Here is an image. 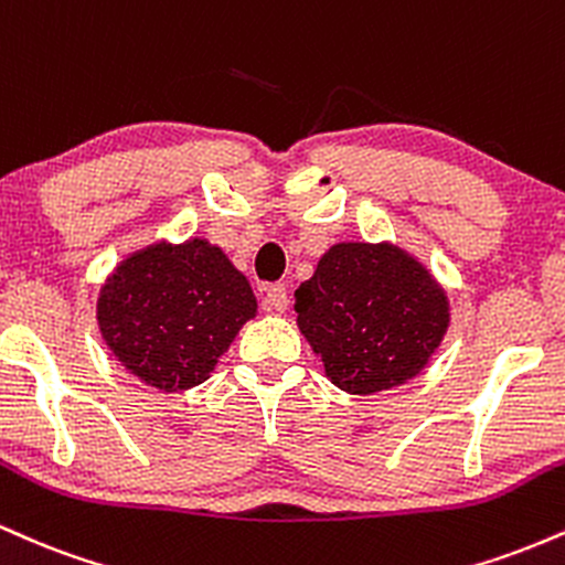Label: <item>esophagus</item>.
I'll return each instance as SVG.
<instances>
[{
  "label": "esophagus",
  "instance_id": "esophagus-1",
  "mask_svg": "<svg viewBox=\"0 0 565 565\" xmlns=\"http://www.w3.org/2000/svg\"><path fill=\"white\" fill-rule=\"evenodd\" d=\"M289 305V295L284 284H270L263 295V310L265 313H284Z\"/></svg>",
  "mask_w": 565,
  "mask_h": 565
}]
</instances>
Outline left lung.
<instances>
[{"instance_id":"left-lung-1","label":"left lung","mask_w":565,"mask_h":565,"mask_svg":"<svg viewBox=\"0 0 565 565\" xmlns=\"http://www.w3.org/2000/svg\"><path fill=\"white\" fill-rule=\"evenodd\" d=\"M295 310L327 377L353 395L417 377L449 329L446 291L387 242L334 244L295 291Z\"/></svg>"}]
</instances>
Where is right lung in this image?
<instances>
[{
	"instance_id": "add662e5",
	"label": "right lung",
	"mask_w": 565,
	"mask_h": 565,
	"mask_svg": "<svg viewBox=\"0 0 565 565\" xmlns=\"http://www.w3.org/2000/svg\"><path fill=\"white\" fill-rule=\"evenodd\" d=\"M255 313L246 276L206 238L132 252L97 297V327L116 361L164 393L210 380Z\"/></svg>"
}]
</instances>
